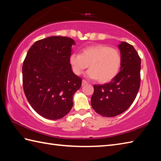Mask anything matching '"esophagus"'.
I'll list each match as a JSON object with an SVG mask.
<instances>
[{"label":"esophagus","instance_id":"1","mask_svg":"<svg viewBox=\"0 0 161 161\" xmlns=\"http://www.w3.org/2000/svg\"><path fill=\"white\" fill-rule=\"evenodd\" d=\"M88 84V82H87V81H86V80H82V86H84V85H85V84Z\"/></svg>","mask_w":161,"mask_h":161}]
</instances>
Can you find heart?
<instances>
[{"label":"heart","mask_w":161,"mask_h":161,"mask_svg":"<svg viewBox=\"0 0 161 161\" xmlns=\"http://www.w3.org/2000/svg\"><path fill=\"white\" fill-rule=\"evenodd\" d=\"M70 64L75 75H80L89 65L87 76L98 79L101 83H107L115 78L122 64L119 51L104 44L89 46L81 50V54L73 53Z\"/></svg>","instance_id":"b5f03b06"}]
</instances>
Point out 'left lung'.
Masks as SVG:
<instances>
[{"instance_id":"left-lung-1","label":"left lung","mask_w":161,"mask_h":161,"mask_svg":"<svg viewBox=\"0 0 161 161\" xmlns=\"http://www.w3.org/2000/svg\"><path fill=\"white\" fill-rule=\"evenodd\" d=\"M120 71L108 84L94 85L91 106L104 117H114L127 110L134 101L141 85V60L131 44L121 42Z\"/></svg>"}]
</instances>
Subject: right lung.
<instances>
[{"mask_svg":"<svg viewBox=\"0 0 161 161\" xmlns=\"http://www.w3.org/2000/svg\"><path fill=\"white\" fill-rule=\"evenodd\" d=\"M73 39L54 36L37 41L23 61V86L27 100L37 114L58 119L73 107L74 93L81 78L73 73L70 64Z\"/></svg>","mask_w":161,"mask_h":161,"instance_id":"obj_1","label":"right lung"}]
</instances>
